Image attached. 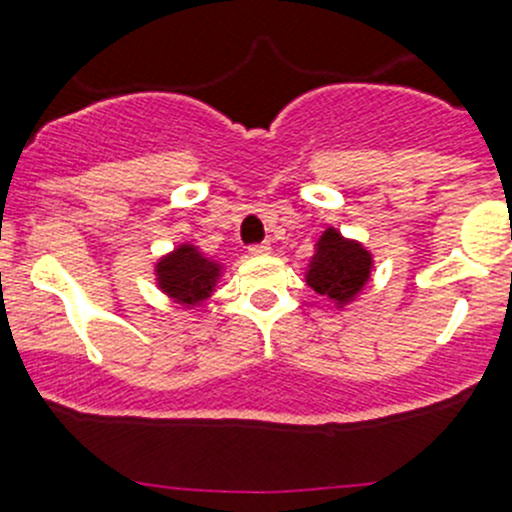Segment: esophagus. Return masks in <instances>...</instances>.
I'll return each instance as SVG.
<instances>
[{"instance_id": "esophagus-1", "label": "esophagus", "mask_w": 512, "mask_h": 512, "mask_svg": "<svg viewBox=\"0 0 512 512\" xmlns=\"http://www.w3.org/2000/svg\"><path fill=\"white\" fill-rule=\"evenodd\" d=\"M270 242H260V245H252L250 247V255H255V257H260V255H270Z\"/></svg>"}]
</instances>
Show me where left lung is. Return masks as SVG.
Listing matches in <instances>:
<instances>
[{"label": "left lung", "mask_w": 512, "mask_h": 512, "mask_svg": "<svg viewBox=\"0 0 512 512\" xmlns=\"http://www.w3.org/2000/svg\"><path fill=\"white\" fill-rule=\"evenodd\" d=\"M374 257L359 240H349L337 227H327L314 245L304 280L322 297L332 299L337 307L354 302L371 280Z\"/></svg>", "instance_id": "left-lung-1"}]
</instances>
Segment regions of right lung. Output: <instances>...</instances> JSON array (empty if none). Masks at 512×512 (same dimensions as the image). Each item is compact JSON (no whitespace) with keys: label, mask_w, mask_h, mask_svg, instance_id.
<instances>
[{"label":"right lung","mask_w":512,"mask_h":512,"mask_svg":"<svg viewBox=\"0 0 512 512\" xmlns=\"http://www.w3.org/2000/svg\"><path fill=\"white\" fill-rule=\"evenodd\" d=\"M156 285L170 302L195 309L215 292L223 265L210 260L190 242H180L173 252L156 262Z\"/></svg>","instance_id":"1"}]
</instances>
